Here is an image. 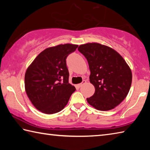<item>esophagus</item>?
<instances>
[{"instance_id":"1","label":"esophagus","mask_w":150,"mask_h":150,"mask_svg":"<svg viewBox=\"0 0 150 150\" xmlns=\"http://www.w3.org/2000/svg\"><path fill=\"white\" fill-rule=\"evenodd\" d=\"M85 83H86V81H85V80H83L82 83H80V84H78V85H77V87H81L83 85L85 84Z\"/></svg>"}]
</instances>
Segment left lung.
<instances>
[{
	"label": "left lung",
	"instance_id": "1",
	"mask_svg": "<svg viewBox=\"0 0 150 150\" xmlns=\"http://www.w3.org/2000/svg\"><path fill=\"white\" fill-rule=\"evenodd\" d=\"M78 50L87 59L90 82L95 92L87 100L98 110L115 108L122 102L130 91L132 75L130 67L112 48L98 43L80 45Z\"/></svg>",
	"mask_w": 150,
	"mask_h": 150
}]
</instances>
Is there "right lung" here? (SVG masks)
<instances>
[{
  "mask_svg": "<svg viewBox=\"0 0 150 150\" xmlns=\"http://www.w3.org/2000/svg\"><path fill=\"white\" fill-rule=\"evenodd\" d=\"M77 45L47 47L29 65L25 73V90L35 108L47 115L64 108L75 87L69 83L66 58Z\"/></svg>",
  "mask_w": 150,
  "mask_h": 150,
  "instance_id": "obj_1",
  "label": "right lung"
}]
</instances>
